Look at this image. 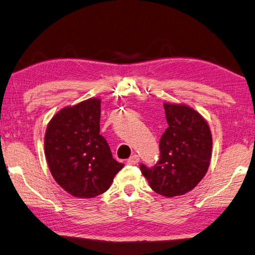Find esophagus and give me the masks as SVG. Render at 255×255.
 <instances>
[{
    "label": "esophagus",
    "instance_id": "esophagus-1",
    "mask_svg": "<svg viewBox=\"0 0 255 255\" xmlns=\"http://www.w3.org/2000/svg\"><path fill=\"white\" fill-rule=\"evenodd\" d=\"M138 161H139V156L135 154V155H132L131 157H129L128 160H127V163L129 165H135V164L138 163Z\"/></svg>",
    "mask_w": 255,
    "mask_h": 255
}]
</instances>
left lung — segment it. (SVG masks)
I'll use <instances>...</instances> for the list:
<instances>
[{
	"label": "left lung",
	"mask_w": 255,
	"mask_h": 255,
	"mask_svg": "<svg viewBox=\"0 0 255 255\" xmlns=\"http://www.w3.org/2000/svg\"><path fill=\"white\" fill-rule=\"evenodd\" d=\"M168 128L159 140V160L140 170L152 191L166 197L184 195L204 177L212 156L206 120L185 105L164 104Z\"/></svg>",
	"instance_id": "8db88e82"
}]
</instances>
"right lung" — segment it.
<instances>
[{"mask_svg":"<svg viewBox=\"0 0 255 255\" xmlns=\"http://www.w3.org/2000/svg\"><path fill=\"white\" fill-rule=\"evenodd\" d=\"M100 99L91 98L53 116L44 137V152L60 186L71 195L91 198L105 193L124 164L113 158L100 135Z\"/></svg>","mask_w":255,"mask_h":255,"instance_id":"obj_1","label":"right lung"}]
</instances>
